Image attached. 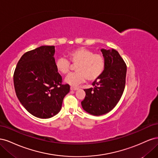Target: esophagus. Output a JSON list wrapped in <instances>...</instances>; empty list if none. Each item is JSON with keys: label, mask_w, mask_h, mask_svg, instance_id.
Returning a JSON list of instances; mask_svg holds the SVG:
<instances>
[{"label": "esophagus", "mask_w": 158, "mask_h": 158, "mask_svg": "<svg viewBox=\"0 0 158 158\" xmlns=\"http://www.w3.org/2000/svg\"><path fill=\"white\" fill-rule=\"evenodd\" d=\"M70 89H71V90H74V91H75V90H77V89H78V88H76V87H73V86H71V87H70Z\"/></svg>", "instance_id": "34e87169"}]
</instances>
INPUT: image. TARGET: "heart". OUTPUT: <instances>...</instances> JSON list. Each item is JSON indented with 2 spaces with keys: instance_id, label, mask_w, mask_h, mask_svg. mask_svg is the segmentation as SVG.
<instances>
[{
  "instance_id": "b5f03b06",
  "label": "heart",
  "mask_w": 158,
  "mask_h": 158,
  "mask_svg": "<svg viewBox=\"0 0 158 158\" xmlns=\"http://www.w3.org/2000/svg\"><path fill=\"white\" fill-rule=\"evenodd\" d=\"M69 58L75 66V73L70 74L65 78L68 84L76 86L87 78L88 81H94L102 75L106 68V59L102 54L94 53L92 50L78 47L72 50ZM56 70L62 74H66L71 68L70 61L64 57L57 59L55 63Z\"/></svg>"
}]
</instances>
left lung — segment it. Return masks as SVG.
Wrapping results in <instances>:
<instances>
[{"instance_id":"8db88e82","label":"left lung","mask_w":158,"mask_h":158,"mask_svg":"<svg viewBox=\"0 0 158 158\" xmlns=\"http://www.w3.org/2000/svg\"><path fill=\"white\" fill-rule=\"evenodd\" d=\"M106 59L102 75L92 83L94 88L85 89L81 102L87 113L95 116L111 111L120 100L125 87L127 65L117 51L101 49Z\"/></svg>"}]
</instances>
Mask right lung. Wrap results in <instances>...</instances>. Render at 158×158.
<instances>
[{
    "label": "right lung",
    "instance_id": "1",
    "mask_svg": "<svg viewBox=\"0 0 158 158\" xmlns=\"http://www.w3.org/2000/svg\"><path fill=\"white\" fill-rule=\"evenodd\" d=\"M55 46L44 45L27 51L19 60L14 73L19 101L32 115L49 118L61 109L69 84H62L56 69Z\"/></svg>",
    "mask_w": 158,
    "mask_h": 158
}]
</instances>
